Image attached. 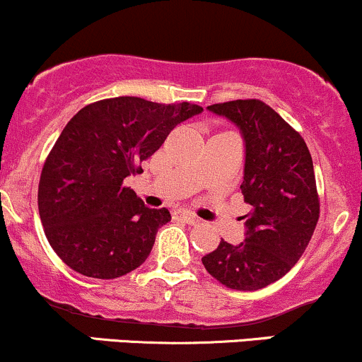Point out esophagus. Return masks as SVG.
Here are the masks:
<instances>
[{"label":"esophagus","instance_id":"1","mask_svg":"<svg viewBox=\"0 0 362 362\" xmlns=\"http://www.w3.org/2000/svg\"><path fill=\"white\" fill-rule=\"evenodd\" d=\"M176 217L177 221H181V223H186V224H198L200 223V219H198L197 216H193V214H188V212H176Z\"/></svg>","mask_w":362,"mask_h":362}]
</instances>
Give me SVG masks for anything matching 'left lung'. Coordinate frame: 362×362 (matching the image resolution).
<instances>
[{"mask_svg":"<svg viewBox=\"0 0 362 362\" xmlns=\"http://www.w3.org/2000/svg\"><path fill=\"white\" fill-rule=\"evenodd\" d=\"M231 120L245 141V240H221L202 257L205 269L233 290H259L283 278L304 254L317 219L320 198L313 158L302 136L260 100L207 107Z\"/></svg>","mask_w":362,"mask_h":362,"instance_id":"obj_1","label":"left lung"}]
</instances>
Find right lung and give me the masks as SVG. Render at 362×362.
<instances>
[{
	"label": "right lung",
	"instance_id": "1",
	"mask_svg": "<svg viewBox=\"0 0 362 362\" xmlns=\"http://www.w3.org/2000/svg\"><path fill=\"white\" fill-rule=\"evenodd\" d=\"M204 112L119 96L86 105L69 120L42 165L37 207L57 255L77 273L114 279L141 266L167 209H150L124 180L141 173L177 124Z\"/></svg>",
	"mask_w": 362,
	"mask_h": 362
}]
</instances>
